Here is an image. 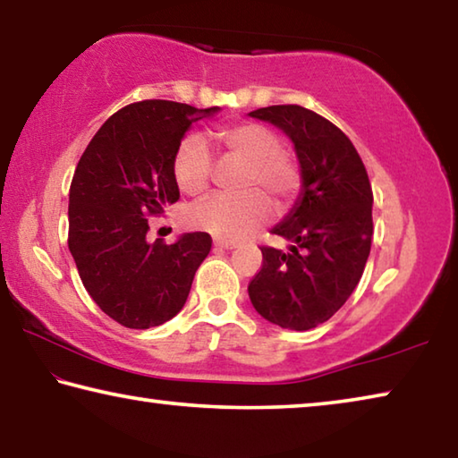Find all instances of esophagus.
I'll list each match as a JSON object with an SVG mask.
<instances>
[{"instance_id":"obj_1","label":"esophagus","mask_w":458,"mask_h":458,"mask_svg":"<svg viewBox=\"0 0 458 458\" xmlns=\"http://www.w3.org/2000/svg\"><path fill=\"white\" fill-rule=\"evenodd\" d=\"M214 246L220 248V250H234L236 244L228 242V240H214Z\"/></svg>"}]
</instances>
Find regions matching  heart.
<instances>
[{
	"label": "heart",
	"mask_w": 458,
	"mask_h": 458,
	"mask_svg": "<svg viewBox=\"0 0 458 458\" xmlns=\"http://www.w3.org/2000/svg\"><path fill=\"white\" fill-rule=\"evenodd\" d=\"M216 139L230 155L248 164L244 188L265 191L276 206H284L297 193L299 167L283 151V141L275 131L259 123H240L218 129ZM210 175L212 155L208 145L201 137L188 135L174 157L177 188L188 196H199L210 185ZM259 192L252 190L242 196H214L201 201L190 212V224L220 240L244 238L270 218L266 192Z\"/></svg>",
	"instance_id": "b5f03b06"
}]
</instances>
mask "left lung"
<instances>
[{
    "label": "left lung",
    "instance_id": "left-lung-1",
    "mask_svg": "<svg viewBox=\"0 0 458 458\" xmlns=\"http://www.w3.org/2000/svg\"><path fill=\"white\" fill-rule=\"evenodd\" d=\"M250 117L283 131L301 165V193L273 234L289 250L262 246L248 284L252 307L283 329L307 331L335 315L358 286L369 257L374 193L344 131L299 105L257 108Z\"/></svg>",
    "mask_w": 458,
    "mask_h": 458
}]
</instances>
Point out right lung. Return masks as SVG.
Returning a JSON list of instances; mask_svg holds the SVG:
<instances>
[{
    "label": "right lung",
    "mask_w": 458,
    "mask_h": 458,
    "mask_svg": "<svg viewBox=\"0 0 458 458\" xmlns=\"http://www.w3.org/2000/svg\"><path fill=\"white\" fill-rule=\"evenodd\" d=\"M218 106L141 100L105 121L76 165L68 196V248L103 311L149 329L182 311L193 275L212 248L206 232L149 242L147 218L180 199L174 157L193 123Z\"/></svg>",
    "instance_id": "obj_1"
}]
</instances>
